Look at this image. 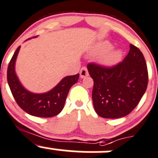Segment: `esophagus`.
Here are the masks:
<instances>
[{
	"label": "esophagus",
	"mask_w": 158,
	"mask_h": 158,
	"mask_svg": "<svg viewBox=\"0 0 158 158\" xmlns=\"http://www.w3.org/2000/svg\"><path fill=\"white\" fill-rule=\"evenodd\" d=\"M79 74H80V77L82 78V79H83V78L88 76L89 73H88V70H87L86 67H85V66L82 67V69H81Z\"/></svg>",
	"instance_id": "34e87169"
}]
</instances>
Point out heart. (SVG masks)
<instances>
[{"label":"heart","mask_w":158,"mask_h":158,"mask_svg":"<svg viewBox=\"0 0 158 158\" xmlns=\"http://www.w3.org/2000/svg\"><path fill=\"white\" fill-rule=\"evenodd\" d=\"M113 48L112 45L108 42H102L95 45L91 49V54L95 56H101L99 57V62L105 66H112L118 63L120 61L122 52L120 50H116L112 52L106 54Z\"/></svg>","instance_id":"1"}]
</instances>
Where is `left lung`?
I'll return each instance as SVG.
<instances>
[{"mask_svg": "<svg viewBox=\"0 0 158 158\" xmlns=\"http://www.w3.org/2000/svg\"><path fill=\"white\" fill-rule=\"evenodd\" d=\"M93 79V106L99 116L116 119L133 111L147 89L148 73L143 53L134 45L123 62L113 67L87 65Z\"/></svg>", "mask_w": 158, "mask_h": 158, "instance_id": "left-lung-1", "label": "left lung"}]
</instances>
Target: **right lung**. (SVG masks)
Segmentation results:
<instances>
[{
	"label": "right lung",
	"mask_w": 158,
	"mask_h": 158,
	"mask_svg": "<svg viewBox=\"0 0 158 158\" xmlns=\"http://www.w3.org/2000/svg\"><path fill=\"white\" fill-rule=\"evenodd\" d=\"M21 46L16 49L7 67V82L18 105L31 116L52 117L63 109L70 88L76 83L79 74L65 76L52 89L44 93H34L26 89L15 73V62Z\"/></svg>",
	"instance_id": "add662e5"
}]
</instances>
